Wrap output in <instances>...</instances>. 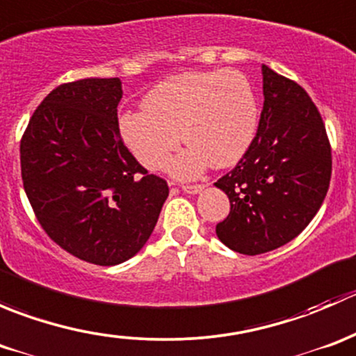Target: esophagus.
<instances>
[{
  "mask_svg": "<svg viewBox=\"0 0 356 356\" xmlns=\"http://www.w3.org/2000/svg\"><path fill=\"white\" fill-rule=\"evenodd\" d=\"M203 188V184H182V191L189 193V195H196V193H200Z\"/></svg>",
  "mask_w": 356,
  "mask_h": 356,
  "instance_id": "esophagus-1",
  "label": "esophagus"
}]
</instances>
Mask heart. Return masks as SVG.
Instances as JSON below:
<instances>
[{
    "mask_svg": "<svg viewBox=\"0 0 356 356\" xmlns=\"http://www.w3.org/2000/svg\"><path fill=\"white\" fill-rule=\"evenodd\" d=\"M258 125V106L245 74L232 68L184 72L165 79L143 99V110L118 118L122 139L145 167L160 170L181 143L189 148L172 170L195 177L211 161L236 163L250 148Z\"/></svg>",
    "mask_w": 356,
    "mask_h": 356,
    "instance_id": "b5f03b06",
    "label": "heart"
}]
</instances>
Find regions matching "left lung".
Returning <instances> with one entry per match:
<instances>
[{
  "instance_id": "obj_1",
  "label": "left lung",
  "mask_w": 356,
  "mask_h": 356,
  "mask_svg": "<svg viewBox=\"0 0 356 356\" xmlns=\"http://www.w3.org/2000/svg\"><path fill=\"white\" fill-rule=\"evenodd\" d=\"M257 136L215 186L231 201L217 224L225 246L261 254L296 238L321 208L331 182V143L321 111L298 82L267 65Z\"/></svg>"
}]
</instances>
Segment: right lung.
I'll use <instances>...</instances> for the list:
<instances>
[{
  "label": "right lung",
  "mask_w": 356,
  "mask_h": 356,
  "mask_svg": "<svg viewBox=\"0 0 356 356\" xmlns=\"http://www.w3.org/2000/svg\"><path fill=\"white\" fill-rule=\"evenodd\" d=\"M122 82L60 84L35 108L20 141L25 195L46 234L95 265L134 257L155 229L167 181L124 145L117 106Z\"/></svg>",
  "instance_id": "1"
}]
</instances>
